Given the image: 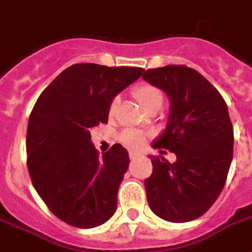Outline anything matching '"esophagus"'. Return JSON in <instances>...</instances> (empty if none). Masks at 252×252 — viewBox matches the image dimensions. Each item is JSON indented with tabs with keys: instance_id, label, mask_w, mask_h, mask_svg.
Wrapping results in <instances>:
<instances>
[{
	"instance_id": "1",
	"label": "esophagus",
	"mask_w": 252,
	"mask_h": 252,
	"mask_svg": "<svg viewBox=\"0 0 252 252\" xmlns=\"http://www.w3.org/2000/svg\"><path fill=\"white\" fill-rule=\"evenodd\" d=\"M139 157H140V154L136 153V151H131V153H129V159H131V160H135V159H137Z\"/></svg>"
}]
</instances>
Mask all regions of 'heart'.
Segmentation results:
<instances>
[{"mask_svg": "<svg viewBox=\"0 0 252 252\" xmlns=\"http://www.w3.org/2000/svg\"><path fill=\"white\" fill-rule=\"evenodd\" d=\"M133 95L135 98L139 101V104L142 105L144 109L151 110L154 108H160V105L163 102V95H162V92L159 90L157 86L154 85H150V83H143V85H139L136 88L133 89ZM119 106V97H115L112 99V102L109 105V115L112 116L117 109ZM121 142L124 143L126 146L132 148H137L142 146L144 143V136H143L140 132L132 131V129H128V131H124L120 135Z\"/></svg>", "mask_w": 252, "mask_h": 252, "instance_id": "b5f03b06", "label": "heart"}]
</instances>
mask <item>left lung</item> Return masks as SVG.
I'll use <instances>...</instances> for the list:
<instances>
[{
    "mask_svg": "<svg viewBox=\"0 0 252 252\" xmlns=\"http://www.w3.org/2000/svg\"><path fill=\"white\" fill-rule=\"evenodd\" d=\"M143 79L167 94L170 113L154 148L175 154L170 163L151 157L153 174L144 181L151 211L170 222L202 216L221 193L232 162L233 128L221 94L193 68H150Z\"/></svg>",
    "mask_w": 252,
    "mask_h": 252,
    "instance_id": "obj_1",
    "label": "left lung"
}]
</instances>
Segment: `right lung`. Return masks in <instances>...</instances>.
I'll list each match as a JSON object with an SVG mask.
<instances>
[{"instance_id":"1","label":"right lung","mask_w":252,"mask_h":252,"mask_svg":"<svg viewBox=\"0 0 252 252\" xmlns=\"http://www.w3.org/2000/svg\"><path fill=\"white\" fill-rule=\"evenodd\" d=\"M140 67L72 64L39 95L27 131V164L37 194L68 225L98 227L117 209L129 157L121 144L99 157L90 129L108 123L109 105Z\"/></svg>"}]
</instances>
